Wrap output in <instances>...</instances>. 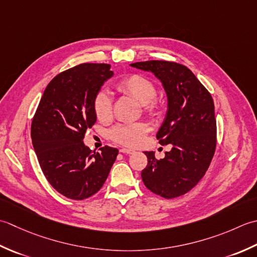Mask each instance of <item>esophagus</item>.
Wrapping results in <instances>:
<instances>
[{
	"label": "esophagus",
	"instance_id": "34e87169",
	"mask_svg": "<svg viewBox=\"0 0 257 257\" xmlns=\"http://www.w3.org/2000/svg\"><path fill=\"white\" fill-rule=\"evenodd\" d=\"M119 152L123 154H134L135 151L132 150V149H126V148H122L121 150H119Z\"/></svg>",
	"mask_w": 257,
	"mask_h": 257
}]
</instances>
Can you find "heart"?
<instances>
[{
    "mask_svg": "<svg viewBox=\"0 0 257 257\" xmlns=\"http://www.w3.org/2000/svg\"><path fill=\"white\" fill-rule=\"evenodd\" d=\"M117 90L133 97L148 112L154 113L158 111L159 105L154 101L156 87L150 78L140 74L130 75L118 82ZM93 107L97 119L102 122L108 121L112 116V98L109 94L106 91H99L94 97ZM146 133L148 126L143 123L119 124L112 128L111 136L118 143L135 146L142 142Z\"/></svg>",
    "mask_w": 257,
    "mask_h": 257,
    "instance_id": "1",
    "label": "heart"
}]
</instances>
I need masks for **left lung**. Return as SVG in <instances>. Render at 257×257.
Wrapping results in <instances>:
<instances>
[{"mask_svg":"<svg viewBox=\"0 0 257 257\" xmlns=\"http://www.w3.org/2000/svg\"><path fill=\"white\" fill-rule=\"evenodd\" d=\"M153 73L167 97V111L156 133L162 145H172L165 158L156 160L154 152H144L148 166L142 180L151 192L174 198L191 191L205 175L216 146L214 102L191 70L179 63L148 61L131 64Z\"/></svg>","mask_w":257,"mask_h":257,"instance_id":"left-lung-1","label":"left lung"}]
</instances>
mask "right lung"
<instances>
[{
  "label": "right lung",
  "instance_id": "right-lung-1",
  "mask_svg": "<svg viewBox=\"0 0 257 257\" xmlns=\"http://www.w3.org/2000/svg\"><path fill=\"white\" fill-rule=\"evenodd\" d=\"M114 75L109 64H80L60 73L42 95L31 126L32 144L42 172L55 190L72 200H84L106 181L118 150L92 152L83 143L96 122L94 97Z\"/></svg>",
  "mask_w": 257,
  "mask_h": 257
}]
</instances>
